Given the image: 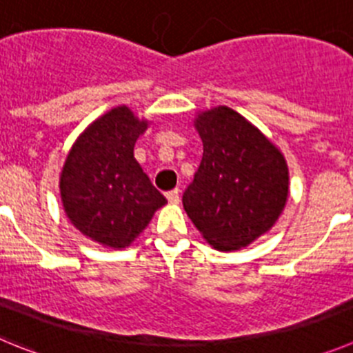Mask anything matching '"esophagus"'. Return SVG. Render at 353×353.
<instances>
[{
  "label": "esophagus",
  "mask_w": 353,
  "mask_h": 353,
  "mask_svg": "<svg viewBox=\"0 0 353 353\" xmlns=\"http://www.w3.org/2000/svg\"><path fill=\"white\" fill-rule=\"evenodd\" d=\"M179 190H170L167 192V200H169L170 204H179Z\"/></svg>",
  "instance_id": "1"
}]
</instances>
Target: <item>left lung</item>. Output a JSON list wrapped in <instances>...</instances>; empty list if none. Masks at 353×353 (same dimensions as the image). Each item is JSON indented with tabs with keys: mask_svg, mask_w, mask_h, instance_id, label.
Wrapping results in <instances>:
<instances>
[{
	"mask_svg": "<svg viewBox=\"0 0 353 353\" xmlns=\"http://www.w3.org/2000/svg\"><path fill=\"white\" fill-rule=\"evenodd\" d=\"M204 154L183 205L216 250H241L271 230L288 196L283 154L256 126L228 107L195 119Z\"/></svg>",
	"mask_w": 353,
	"mask_h": 353,
	"instance_id": "1",
	"label": "left lung"
}]
</instances>
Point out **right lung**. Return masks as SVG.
Returning <instances> with one entry per match:
<instances>
[{"label": "right lung", "instance_id": "add662e5", "mask_svg": "<svg viewBox=\"0 0 353 353\" xmlns=\"http://www.w3.org/2000/svg\"><path fill=\"white\" fill-rule=\"evenodd\" d=\"M145 128L148 121L128 107H116L82 132L63 165L59 190L66 216L103 246H130L167 204L133 157Z\"/></svg>", "mask_w": 353, "mask_h": 353}]
</instances>
